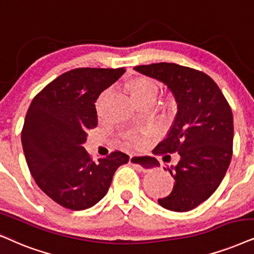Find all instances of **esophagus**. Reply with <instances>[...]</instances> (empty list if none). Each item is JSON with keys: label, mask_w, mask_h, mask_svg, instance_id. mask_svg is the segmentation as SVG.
Segmentation results:
<instances>
[{"label": "esophagus", "mask_w": 254, "mask_h": 254, "mask_svg": "<svg viewBox=\"0 0 254 254\" xmlns=\"http://www.w3.org/2000/svg\"><path fill=\"white\" fill-rule=\"evenodd\" d=\"M129 162H130V164L136 166L139 171H146V170L149 169V164H147V163L145 162V159L140 156L131 155Z\"/></svg>", "instance_id": "1"}]
</instances>
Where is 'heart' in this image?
Listing matches in <instances>:
<instances>
[{
  "label": "heart",
  "mask_w": 254,
  "mask_h": 254,
  "mask_svg": "<svg viewBox=\"0 0 254 254\" xmlns=\"http://www.w3.org/2000/svg\"><path fill=\"white\" fill-rule=\"evenodd\" d=\"M127 91L131 96V98L136 102L137 104H145L151 101H156L158 97V86L152 79L144 78H136L131 81L127 86ZM107 95V92L103 96ZM149 136V131L140 130V131H130L129 133L125 134V142L127 145L131 146H140L145 143L146 137Z\"/></svg>",
  "instance_id": "obj_1"
}]
</instances>
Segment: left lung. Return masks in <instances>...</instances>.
I'll return each instance as SVG.
<instances>
[{
    "label": "left lung",
    "mask_w": 254,
    "mask_h": 254,
    "mask_svg": "<svg viewBox=\"0 0 254 254\" xmlns=\"http://www.w3.org/2000/svg\"><path fill=\"white\" fill-rule=\"evenodd\" d=\"M163 82L177 102V115L153 155L178 152L181 160L169 170L175 185L160 206L176 212L197 207L220 185L233 152V116L225 96L210 76L176 63H153L133 68ZM168 157V156H165ZM149 168L159 166L145 157Z\"/></svg>",
    "instance_id": "8db88e82"
}]
</instances>
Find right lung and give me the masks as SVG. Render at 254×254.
I'll use <instances>...</instances> for the list:
<instances>
[{"mask_svg": "<svg viewBox=\"0 0 254 254\" xmlns=\"http://www.w3.org/2000/svg\"><path fill=\"white\" fill-rule=\"evenodd\" d=\"M124 72V68L72 69L44 86L28 109L21 139L29 171L61 206L73 211L94 206L107 194L116 170L129 162L121 151L94 160L82 146L86 131L97 127L95 102Z\"/></svg>", "mask_w": 254, "mask_h": 254, "instance_id": "add662e5", "label": "right lung"}]
</instances>
